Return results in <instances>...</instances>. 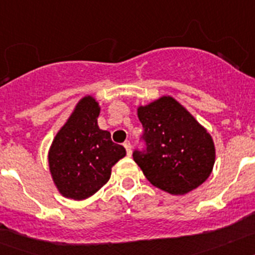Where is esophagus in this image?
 I'll return each mask as SVG.
<instances>
[{
	"instance_id": "34e87169",
	"label": "esophagus",
	"mask_w": 255,
	"mask_h": 255,
	"mask_svg": "<svg viewBox=\"0 0 255 255\" xmlns=\"http://www.w3.org/2000/svg\"><path fill=\"white\" fill-rule=\"evenodd\" d=\"M124 147H125L128 155L130 157V155H131V145H130V141H125V143H124Z\"/></svg>"
}]
</instances>
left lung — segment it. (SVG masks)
Returning <instances> with one entry per match:
<instances>
[{
	"label": "left lung",
	"instance_id": "8db88e82",
	"mask_svg": "<svg viewBox=\"0 0 255 255\" xmlns=\"http://www.w3.org/2000/svg\"><path fill=\"white\" fill-rule=\"evenodd\" d=\"M144 128L147 152L135 150L134 161L155 188L172 195H185L212 173L215 141L202 124L173 97L136 108Z\"/></svg>",
	"mask_w": 255,
	"mask_h": 255
}]
</instances>
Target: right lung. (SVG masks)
Returning a JSON list of instances; mask_svg holds the SVG:
<instances>
[{
    "mask_svg": "<svg viewBox=\"0 0 255 255\" xmlns=\"http://www.w3.org/2000/svg\"><path fill=\"white\" fill-rule=\"evenodd\" d=\"M100 112L93 96L83 97L49 147V172L62 197L84 200L96 194L126 155L125 148L111 140L110 131L100 129Z\"/></svg>",
    "mask_w": 255,
    "mask_h": 255,
    "instance_id": "add662e5",
    "label": "right lung"
}]
</instances>
